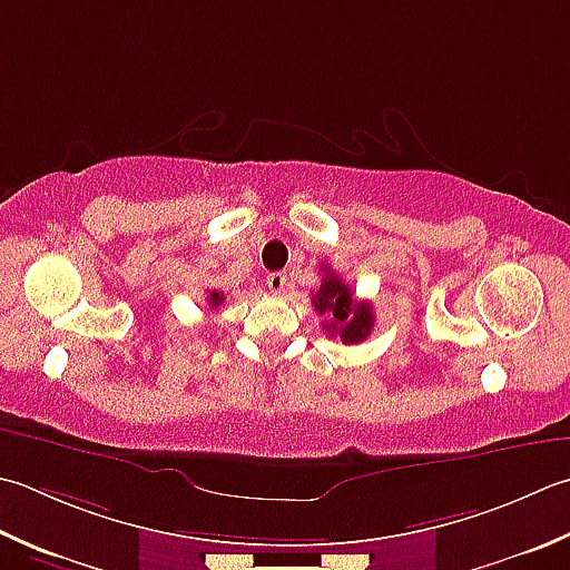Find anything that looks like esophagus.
<instances>
[{"mask_svg": "<svg viewBox=\"0 0 570 570\" xmlns=\"http://www.w3.org/2000/svg\"><path fill=\"white\" fill-rule=\"evenodd\" d=\"M266 286H269L272 294H282L286 288V274L284 272H272L266 276Z\"/></svg>", "mask_w": 570, "mask_h": 570, "instance_id": "34e87169", "label": "esophagus"}]
</instances>
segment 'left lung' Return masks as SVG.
<instances>
[{
	"instance_id": "8db88e82",
	"label": "left lung",
	"mask_w": 570,
	"mask_h": 570,
	"mask_svg": "<svg viewBox=\"0 0 570 570\" xmlns=\"http://www.w3.org/2000/svg\"><path fill=\"white\" fill-rule=\"evenodd\" d=\"M314 306L321 316L323 314L331 316V326L326 328L331 336L333 333H338L345 345L363 343L367 336H371L373 323H375L371 304H361V301H355L351 286L333 272H326V276L321 278L318 292L314 294Z\"/></svg>"
}]
</instances>
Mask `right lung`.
Returning a JSON list of instances; mask_svg holds the SVG:
<instances>
[{
    "mask_svg": "<svg viewBox=\"0 0 570 570\" xmlns=\"http://www.w3.org/2000/svg\"><path fill=\"white\" fill-rule=\"evenodd\" d=\"M207 301H209L212 308H217V306L222 304V301H225V296H222L219 292H209V294H207Z\"/></svg>",
    "mask_w": 570,
    "mask_h": 570,
    "instance_id": "obj_1",
    "label": "right lung"
}]
</instances>
